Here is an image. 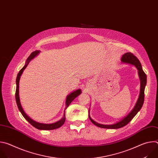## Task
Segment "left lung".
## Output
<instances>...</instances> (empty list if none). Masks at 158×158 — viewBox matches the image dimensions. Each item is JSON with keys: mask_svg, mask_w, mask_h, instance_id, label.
<instances>
[{"mask_svg": "<svg viewBox=\"0 0 158 158\" xmlns=\"http://www.w3.org/2000/svg\"><path fill=\"white\" fill-rule=\"evenodd\" d=\"M121 62L130 64L132 65H134L136 67V68L138 71V75L140 79V93L139 95V98L138 99V101L134 106L133 109L130 111L129 113L126 115L124 118L121 119L119 121L112 124H99L95 121H94L89 114V118L91 121L96 126L101 127V128H105V129H119L121 128L126 125H127L132 119L137 114L138 112L141 110L143 103H144V89L146 85L147 82V76L144 72L143 71L142 69V65L141 64L140 61L138 60V59L134 56L132 53L131 52H126L124 55L122 56V57L121 59Z\"/></svg>", "mask_w": 158, "mask_h": 158, "instance_id": "1", "label": "left lung"}]
</instances>
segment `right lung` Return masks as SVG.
<instances>
[{
    "label": "right lung",
    "mask_w": 158,
    "mask_h": 158,
    "mask_svg": "<svg viewBox=\"0 0 158 158\" xmlns=\"http://www.w3.org/2000/svg\"><path fill=\"white\" fill-rule=\"evenodd\" d=\"M40 51L39 50H36L35 51H34L33 52L31 53V54L29 56V57L27 58L26 64L24 65V66L22 67V68L20 70V71L19 72L17 78H16V91H15V100H16V102H17V107L19 108V110H20V112H21L22 115L24 116V118L34 127L40 129V130H52V129H57L60 127H61L65 120V109H67V107H68L70 104L71 103V102L73 101V100L77 97L79 95H80L82 93L81 89H78L74 91H73L72 93H71L70 94H69L67 95V98H66V100H65V107L64 109V116L58 121L56 122V123H53L51 124H45V123H38L37 121H35L34 120L32 119L30 117H29L26 112H24L23 108L22 107V105L20 104V98H19V81L20 79V76L22 74V73L24 72V70L26 68L27 66L28 65L29 63L30 62V61L33 59L35 57H36L39 53H40Z\"/></svg>",
    "instance_id": "obj_1"
}]
</instances>
